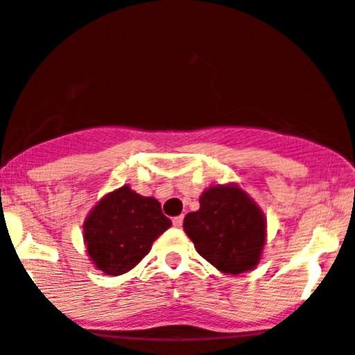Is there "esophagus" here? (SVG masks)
<instances>
[{
	"label": "esophagus",
	"mask_w": 355,
	"mask_h": 355,
	"mask_svg": "<svg viewBox=\"0 0 355 355\" xmlns=\"http://www.w3.org/2000/svg\"><path fill=\"white\" fill-rule=\"evenodd\" d=\"M182 224H184V217H182V215H178V217L173 218V226L175 227H182Z\"/></svg>",
	"instance_id": "34e87169"
}]
</instances>
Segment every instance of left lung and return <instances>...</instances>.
Segmentation results:
<instances>
[{"label": "left lung", "instance_id": "left-lung-1", "mask_svg": "<svg viewBox=\"0 0 355 355\" xmlns=\"http://www.w3.org/2000/svg\"><path fill=\"white\" fill-rule=\"evenodd\" d=\"M198 254L223 273L254 270L266 241V218L238 185H214L200 196V210L184 218Z\"/></svg>", "mask_w": 355, "mask_h": 355}]
</instances>
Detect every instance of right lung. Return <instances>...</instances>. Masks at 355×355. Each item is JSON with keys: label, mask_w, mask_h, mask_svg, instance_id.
Here are the masks:
<instances>
[{"label": "right lung", "mask_w": 355, "mask_h": 355, "mask_svg": "<svg viewBox=\"0 0 355 355\" xmlns=\"http://www.w3.org/2000/svg\"><path fill=\"white\" fill-rule=\"evenodd\" d=\"M171 226L154 198L140 196L129 185L108 193L84 223V241L92 264L117 277L137 266L159 234Z\"/></svg>", "instance_id": "obj_1"}]
</instances>
